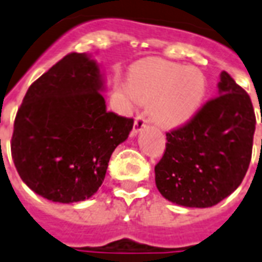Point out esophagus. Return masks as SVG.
I'll return each mask as SVG.
<instances>
[{
  "label": "esophagus",
  "instance_id": "34e87169",
  "mask_svg": "<svg viewBox=\"0 0 262 262\" xmlns=\"http://www.w3.org/2000/svg\"><path fill=\"white\" fill-rule=\"evenodd\" d=\"M147 124V119H146V115L143 112L142 113H138L137 117H135V121H134V133L137 134L139 133L145 125Z\"/></svg>",
  "mask_w": 262,
  "mask_h": 262
}]
</instances>
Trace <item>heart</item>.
<instances>
[{
  "mask_svg": "<svg viewBox=\"0 0 262 262\" xmlns=\"http://www.w3.org/2000/svg\"><path fill=\"white\" fill-rule=\"evenodd\" d=\"M128 90L139 102H150L149 113L157 124L172 128L186 123L200 108L206 79L194 67L145 60L131 68Z\"/></svg>",
  "mask_w": 262,
  "mask_h": 262,
  "instance_id": "b5f03b06",
  "label": "heart"
}]
</instances>
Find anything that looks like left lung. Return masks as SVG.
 <instances>
[{
	"mask_svg": "<svg viewBox=\"0 0 262 262\" xmlns=\"http://www.w3.org/2000/svg\"><path fill=\"white\" fill-rule=\"evenodd\" d=\"M254 129L250 97L223 71L217 97L167 133L163 157L154 167L161 195L188 208H209L227 198L246 175Z\"/></svg>",
	"mask_w": 262,
	"mask_h": 262,
	"instance_id": "obj_1",
	"label": "left lung"
}]
</instances>
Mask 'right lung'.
<instances>
[{
    "instance_id": "right-lung-1",
    "label": "right lung",
    "mask_w": 262,
    "mask_h": 262,
    "mask_svg": "<svg viewBox=\"0 0 262 262\" xmlns=\"http://www.w3.org/2000/svg\"><path fill=\"white\" fill-rule=\"evenodd\" d=\"M98 64L70 53L45 72L16 113L12 159L32 191L61 204L94 195L134 119L108 112Z\"/></svg>"
}]
</instances>
